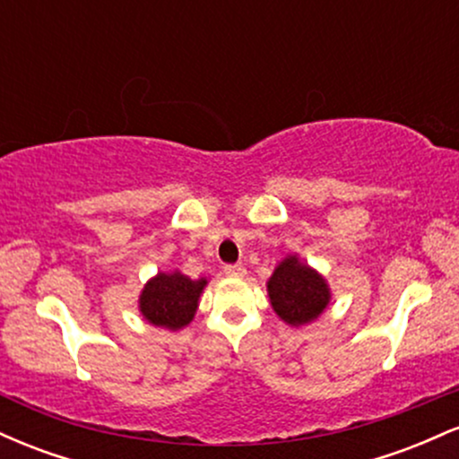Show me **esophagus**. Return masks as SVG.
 I'll list each match as a JSON object with an SVG mask.
<instances>
[{
	"label": "esophagus",
	"mask_w": 459,
	"mask_h": 459,
	"mask_svg": "<svg viewBox=\"0 0 459 459\" xmlns=\"http://www.w3.org/2000/svg\"><path fill=\"white\" fill-rule=\"evenodd\" d=\"M224 273L226 276H233V278H244L246 267L244 265H224Z\"/></svg>",
	"instance_id": "obj_1"
}]
</instances>
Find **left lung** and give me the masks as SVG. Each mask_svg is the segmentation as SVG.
<instances>
[{
    "label": "left lung",
    "mask_w": 459,
    "mask_h": 459,
    "mask_svg": "<svg viewBox=\"0 0 459 459\" xmlns=\"http://www.w3.org/2000/svg\"><path fill=\"white\" fill-rule=\"evenodd\" d=\"M267 296L273 313L291 328L313 324L332 299L328 281L298 255L278 263L267 281Z\"/></svg>",
    "instance_id": "obj_1"
}]
</instances>
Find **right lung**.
<instances>
[{
  "label": "right lung",
  "instance_id": "obj_1",
  "mask_svg": "<svg viewBox=\"0 0 459 459\" xmlns=\"http://www.w3.org/2000/svg\"><path fill=\"white\" fill-rule=\"evenodd\" d=\"M207 278H192L175 272H160L142 289L138 308L140 315L155 328L177 332L186 328L196 315L200 293L207 287Z\"/></svg>",
  "mask_w": 459,
  "mask_h": 459
}]
</instances>
